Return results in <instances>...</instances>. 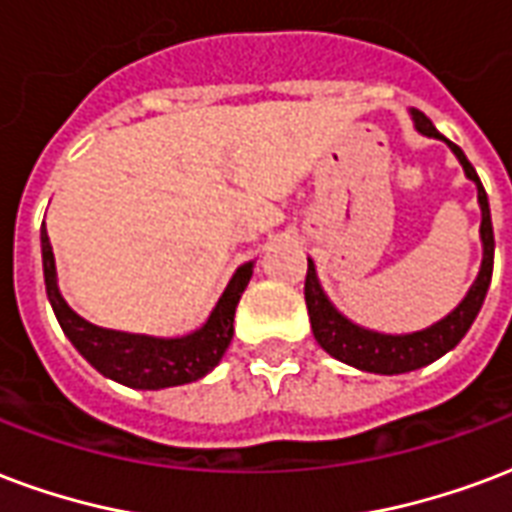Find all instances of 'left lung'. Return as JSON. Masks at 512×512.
Returning a JSON list of instances; mask_svg holds the SVG:
<instances>
[{
	"instance_id": "obj_1",
	"label": "left lung",
	"mask_w": 512,
	"mask_h": 512,
	"mask_svg": "<svg viewBox=\"0 0 512 512\" xmlns=\"http://www.w3.org/2000/svg\"><path fill=\"white\" fill-rule=\"evenodd\" d=\"M413 123L419 128L421 134L435 136V139H443L448 142L446 136L438 134V128L432 126L424 112L413 109ZM448 147L454 150V155L462 163V169L467 177L473 179L478 185V201H481V239H483V265L478 279L467 292V298L459 303V306L448 314L446 319H440L438 325L427 327L421 333L411 335H384V333H370V330H362V327L351 325L349 319L341 317L330 300L325 298V292L319 287L317 273H314V265L308 260L306 271V287H303V295H306L308 306V319H311V330H314V338L327 354H333L335 360L346 362V365H354V368L368 370V373H381V376H397V373H408V370H419L429 362H435L438 357H443L446 351H451L456 343L462 341L464 333L470 330V325L478 317V311L483 306V298L489 292L491 284V271H494V230H491V212H489V198H486V190H483L481 179L475 174L473 163L467 161V155L462 152V147H456L454 142H448Z\"/></svg>"
}]
</instances>
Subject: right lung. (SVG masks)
I'll return each mask as SVG.
<instances>
[{
    "mask_svg": "<svg viewBox=\"0 0 512 512\" xmlns=\"http://www.w3.org/2000/svg\"><path fill=\"white\" fill-rule=\"evenodd\" d=\"M42 265H45V290L50 306L66 338L74 349L99 370L101 376L112 378L117 384L134 389H166V386L190 384L195 378H204L209 370L222 360L233 338V317L239 306L241 292L247 290L252 279V263H244L222 292L220 303L201 330L185 338H147V335H128L104 330L83 317H77L66 306L56 284V260L50 247L48 230L42 222Z\"/></svg>",
    "mask_w": 512,
    "mask_h": 512,
    "instance_id": "1",
    "label": "right lung"
}]
</instances>
